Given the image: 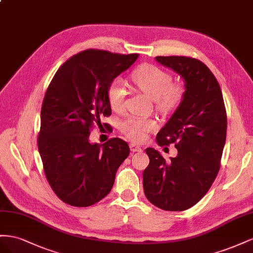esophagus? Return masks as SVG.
Returning a JSON list of instances; mask_svg holds the SVG:
<instances>
[{
  "label": "esophagus",
  "instance_id": "obj_1",
  "mask_svg": "<svg viewBox=\"0 0 253 253\" xmlns=\"http://www.w3.org/2000/svg\"><path fill=\"white\" fill-rule=\"evenodd\" d=\"M129 146H130V150L132 151V153H136V151H138V153H141V151H143V149L140 146L135 145V144H130Z\"/></svg>",
  "mask_w": 253,
  "mask_h": 253
}]
</instances>
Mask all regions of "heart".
I'll return each mask as SVG.
<instances>
[{"instance_id":"obj_1","label":"heart","mask_w":253,"mask_h":253,"mask_svg":"<svg viewBox=\"0 0 253 253\" xmlns=\"http://www.w3.org/2000/svg\"><path fill=\"white\" fill-rule=\"evenodd\" d=\"M131 82L144 94L156 102L161 113L174 111L184 96L181 84L171 83V76L165 70L153 64H143L133 71ZM125 88L120 79L113 81L107 91V98L113 111H121L124 107ZM157 128L156 121L151 119L130 118L121 124V130L128 139L134 142L145 140L146 133Z\"/></svg>"}]
</instances>
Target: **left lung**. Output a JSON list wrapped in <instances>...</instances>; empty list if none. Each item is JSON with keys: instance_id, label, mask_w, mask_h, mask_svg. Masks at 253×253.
I'll return each instance as SVG.
<instances>
[{"instance_id": "8db88e82", "label": "left lung", "mask_w": 253, "mask_h": 253, "mask_svg": "<svg viewBox=\"0 0 253 253\" xmlns=\"http://www.w3.org/2000/svg\"><path fill=\"white\" fill-rule=\"evenodd\" d=\"M156 60L184 81V96L157 134L160 146L174 143L178 150L168 162L155 148H146L148 167L143 189L154 206L183 211L203 198L218 174L227 134V113L218 82L204 62L184 56H158Z\"/></svg>"}]
</instances>
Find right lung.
Segmentation results:
<instances>
[{"instance_id":"add662e5","label":"right lung","mask_w":253,"mask_h":253,"mask_svg":"<svg viewBox=\"0 0 253 253\" xmlns=\"http://www.w3.org/2000/svg\"><path fill=\"white\" fill-rule=\"evenodd\" d=\"M138 57L85 49L64 62L50 82L41 108L38 149L47 181L63 203L89 207L110 193L130 150L119 138L90 143V130L111 115L108 88Z\"/></svg>"}]
</instances>
